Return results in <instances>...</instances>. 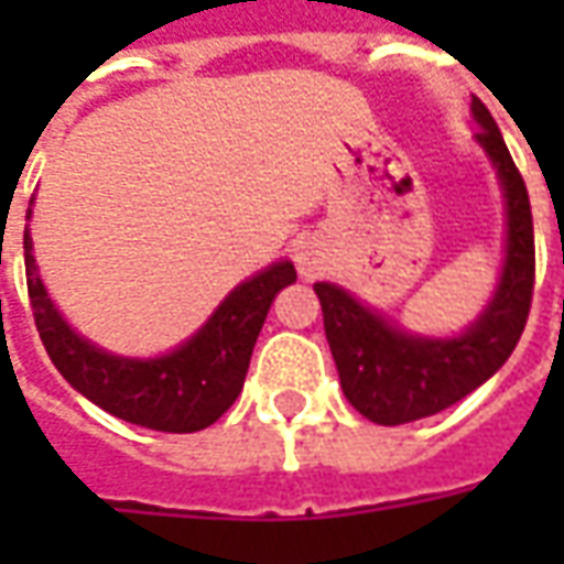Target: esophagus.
Here are the masks:
<instances>
[{
  "instance_id": "esophagus-1",
  "label": "esophagus",
  "mask_w": 564,
  "mask_h": 564,
  "mask_svg": "<svg viewBox=\"0 0 564 564\" xmlns=\"http://www.w3.org/2000/svg\"><path fill=\"white\" fill-rule=\"evenodd\" d=\"M295 265H299V274H302L305 281H314V278H319V274L326 271L329 257H326V250H323L317 241L305 238V241H299V247H295Z\"/></svg>"
}]
</instances>
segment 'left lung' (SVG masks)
<instances>
[{
  "instance_id": "left-lung-1",
  "label": "left lung",
  "mask_w": 564,
  "mask_h": 564,
  "mask_svg": "<svg viewBox=\"0 0 564 564\" xmlns=\"http://www.w3.org/2000/svg\"><path fill=\"white\" fill-rule=\"evenodd\" d=\"M471 115L480 127L474 141L496 165L508 214L505 265L484 314L462 335L432 338L404 332L338 283H314L344 395L378 425L414 423L465 399L508 362L529 319L534 286L529 193L480 99H471Z\"/></svg>"
}]
</instances>
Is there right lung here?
I'll return each mask as SVG.
<instances>
[{
	"instance_id": "add662e5",
	"label": "right lung",
	"mask_w": 564,
	"mask_h": 564,
	"mask_svg": "<svg viewBox=\"0 0 564 564\" xmlns=\"http://www.w3.org/2000/svg\"><path fill=\"white\" fill-rule=\"evenodd\" d=\"M23 257L32 317L56 371L102 411L156 432H198L232 408L271 302L295 281L290 259L271 262L238 283L181 347L153 359H132L108 354L68 326L44 290L30 229L23 232Z\"/></svg>"
}]
</instances>
